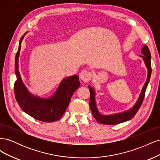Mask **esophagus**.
<instances>
[{
  "instance_id": "esophagus-1",
  "label": "esophagus",
  "mask_w": 160,
  "mask_h": 160,
  "mask_svg": "<svg viewBox=\"0 0 160 160\" xmlns=\"http://www.w3.org/2000/svg\"><path fill=\"white\" fill-rule=\"evenodd\" d=\"M92 72L88 70H83L79 74L80 79L85 83H88L91 79Z\"/></svg>"
}]
</instances>
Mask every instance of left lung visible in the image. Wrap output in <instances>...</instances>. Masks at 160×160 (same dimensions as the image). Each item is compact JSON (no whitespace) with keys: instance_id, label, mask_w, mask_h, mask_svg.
I'll return each mask as SVG.
<instances>
[{"instance_id":"1","label":"left lung","mask_w":160,"mask_h":160,"mask_svg":"<svg viewBox=\"0 0 160 160\" xmlns=\"http://www.w3.org/2000/svg\"><path fill=\"white\" fill-rule=\"evenodd\" d=\"M142 52L143 55H142L141 57L143 58V59L145 62V64H146L147 69L148 70V78L146 80V82L143 85V88L141 92V94L139 95L138 101L134 105V107H133L130 110L125 111V112H123L118 114H115V115H101L99 113L98 109H97L96 105H95V92L93 89H92L91 87L89 86V89L90 91L89 107L92 112V114H93V116L99 123L105 124V125H115V124H118V123L127 122V121L132 119L134 117L135 114L137 113L138 110L139 109L140 107L142 106V104L143 103V101L145 97V94H146L147 87L149 83L150 77H151V73H152L151 53H150V51L148 47L145 45L142 48Z\"/></svg>"}]
</instances>
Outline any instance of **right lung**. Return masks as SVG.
I'll list each match as a JSON object with an SVG mask.
<instances>
[{"label":"right lung","instance_id":"obj_1","mask_svg":"<svg viewBox=\"0 0 160 160\" xmlns=\"http://www.w3.org/2000/svg\"><path fill=\"white\" fill-rule=\"evenodd\" d=\"M23 37L19 41L15 57L14 69L17 80L14 85L15 99L22 110L34 119L48 123L55 122L63 115L72 94L79 88V76L75 75L62 80L55 95L49 99H43L32 96L24 85L18 71V57Z\"/></svg>","mask_w":160,"mask_h":160}]
</instances>
